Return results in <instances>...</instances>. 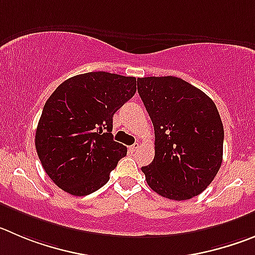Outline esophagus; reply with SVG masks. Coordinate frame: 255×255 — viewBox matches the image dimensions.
I'll return each mask as SVG.
<instances>
[{"instance_id":"34e87169","label":"esophagus","mask_w":255,"mask_h":255,"mask_svg":"<svg viewBox=\"0 0 255 255\" xmlns=\"http://www.w3.org/2000/svg\"><path fill=\"white\" fill-rule=\"evenodd\" d=\"M139 148V144L138 143H134V144H132V146L129 147V151H132V152H134V151H137V149Z\"/></svg>"}]
</instances>
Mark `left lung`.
Returning a JSON list of instances; mask_svg holds the SVG:
<instances>
[{
	"instance_id": "8db88e82",
	"label": "left lung",
	"mask_w": 255,
	"mask_h": 255,
	"mask_svg": "<svg viewBox=\"0 0 255 255\" xmlns=\"http://www.w3.org/2000/svg\"><path fill=\"white\" fill-rule=\"evenodd\" d=\"M154 128V158L142 167L148 186L170 200L201 194L223 162L224 127L215 103L176 77L137 79Z\"/></svg>"
}]
</instances>
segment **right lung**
Returning a JSON list of instances; mask_svg holds the SVG:
<instances>
[{
	"label": "right lung",
	"mask_w": 255,
	"mask_h": 255,
	"mask_svg": "<svg viewBox=\"0 0 255 255\" xmlns=\"http://www.w3.org/2000/svg\"><path fill=\"white\" fill-rule=\"evenodd\" d=\"M134 77L93 71L69 78L49 97L35 134L45 172L56 186L85 196L108 182L127 154L113 141V116L134 95Z\"/></svg>",
	"instance_id": "right-lung-1"
}]
</instances>
